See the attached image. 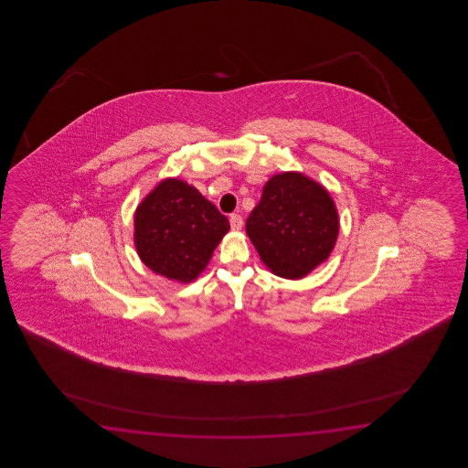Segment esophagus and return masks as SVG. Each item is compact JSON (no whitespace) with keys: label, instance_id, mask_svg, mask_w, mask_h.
Returning a JSON list of instances; mask_svg holds the SVG:
<instances>
[{"label":"esophagus","instance_id":"1","mask_svg":"<svg viewBox=\"0 0 468 468\" xmlns=\"http://www.w3.org/2000/svg\"><path fill=\"white\" fill-rule=\"evenodd\" d=\"M230 222V228H232V230H239L240 228H242V218L239 216V214H230L229 218Z\"/></svg>","mask_w":468,"mask_h":468}]
</instances>
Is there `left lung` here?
I'll list each match as a JSON object with an SVG mask.
<instances>
[{
    "instance_id": "8db88e82",
    "label": "left lung",
    "mask_w": 468,
    "mask_h": 468,
    "mask_svg": "<svg viewBox=\"0 0 468 468\" xmlns=\"http://www.w3.org/2000/svg\"><path fill=\"white\" fill-rule=\"evenodd\" d=\"M246 232L276 276L304 278L335 248L338 210L318 182L299 172H282L266 182Z\"/></svg>"
}]
</instances>
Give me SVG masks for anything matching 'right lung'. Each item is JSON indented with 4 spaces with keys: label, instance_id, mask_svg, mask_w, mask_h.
<instances>
[{
    "label": "right lung",
    "instance_id": "right-lung-1",
    "mask_svg": "<svg viewBox=\"0 0 468 468\" xmlns=\"http://www.w3.org/2000/svg\"><path fill=\"white\" fill-rule=\"evenodd\" d=\"M133 224L142 262L179 282L199 276L230 228L212 202L179 179L162 180L140 202Z\"/></svg>",
    "mask_w": 468,
    "mask_h": 468
}]
</instances>
